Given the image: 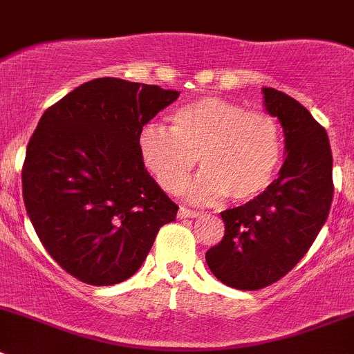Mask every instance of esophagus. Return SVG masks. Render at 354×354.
Instances as JSON below:
<instances>
[{
	"mask_svg": "<svg viewBox=\"0 0 354 354\" xmlns=\"http://www.w3.org/2000/svg\"><path fill=\"white\" fill-rule=\"evenodd\" d=\"M201 214L198 211H194V209H187V207H180V211H178V216H180L181 219L185 218H197V216Z\"/></svg>",
	"mask_w": 354,
	"mask_h": 354,
	"instance_id": "1",
	"label": "esophagus"
}]
</instances>
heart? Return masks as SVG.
I'll return each instance as SVG.
<instances>
[{"label":"heart","mask_w":354,"mask_h":354,"mask_svg":"<svg viewBox=\"0 0 354 354\" xmlns=\"http://www.w3.org/2000/svg\"><path fill=\"white\" fill-rule=\"evenodd\" d=\"M169 129L147 122L136 150L147 173L167 194H180L195 164L204 169L188 188L194 202L211 204L228 195L247 202L272 183L282 157L279 122L236 102L202 97L169 115Z\"/></svg>","instance_id":"1"}]
</instances>
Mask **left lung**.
Segmentation results:
<instances>
[{"label": "left lung", "instance_id": "obj_1", "mask_svg": "<svg viewBox=\"0 0 354 354\" xmlns=\"http://www.w3.org/2000/svg\"><path fill=\"white\" fill-rule=\"evenodd\" d=\"M264 107L282 124L286 160L256 198L221 212L225 236L205 252L212 275L239 290L286 277L308 252L330 211L332 152L327 131L289 95L263 88Z\"/></svg>", "mask_w": 354, "mask_h": 354}]
</instances>
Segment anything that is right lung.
Instances as JSON below:
<instances>
[{
	"label": "right lung",
	"mask_w": 354,
	"mask_h": 354,
	"mask_svg": "<svg viewBox=\"0 0 354 354\" xmlns=\"http://www.w3.org/2000/svg\"><path fill=\"white\" fill-rule=\"evenodd\" d=\"M180 91L118 77L77 86L41 115L27 145L22 195L41 243L90 286L135 275L178 205L136 150L143 124Z\"/></svg>",
	"instance_id": "1"
}]
</instances>
